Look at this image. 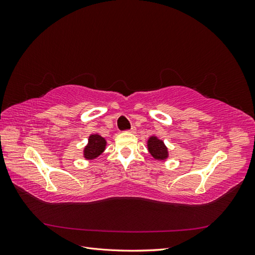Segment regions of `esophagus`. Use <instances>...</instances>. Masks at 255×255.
Listing matches in <instances>:
<instances>
[{"instance_id":"obj_1","label":"esophagus","mask_w":255,"mask_h":255,"mask_svg":"<svg viewBox=\"0 0 255 255\" xmlns=\"http://www.w3.org/2000/svg\"><path fill=\"white\" fill-rule=\"evenodd\" d=\"M128 132H129V133H135V132H136V128H135V127H132V128H130L128 130Z\"/></svg>"}]
</instances>
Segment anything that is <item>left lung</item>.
Returning <instances> with one entry per match:
<instances>
[{"mask_svg":"<svg viewBox=\"0 0 255 255\" xmlns=\"http://www.w3.org/2000/svg\"><path fill=\"white\" fill-rule=\"evenodd\" d=\"M148 148L151 155L158 160H163L168 156V150L164 142L157 139L156 137H150L148 140Z\"/></svg>","mask_w":255,"mask_h":255,"instance_id":"8db88e82","label":"left lung"}]
</instances>
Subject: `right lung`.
Listing matches in <instances>:
<instances>
[{
    "label": "right lung",
    "mask_w": 255,
    "mask_h": 255,
    "mask_svg": "<svg viewBox=\"0 0 255 255\" xmlns=\"http://www.w3.org/2000/svg\"><path fill=\"white\" fill-rule=\"evenodd\" d=\"M106 141L103 137L100 135H90L88 139V144L84 150V156L87 159H94L98 157L105 149Z\"/></svg>",
    "instance_id": "right-lung-1"
}]
</instances>
